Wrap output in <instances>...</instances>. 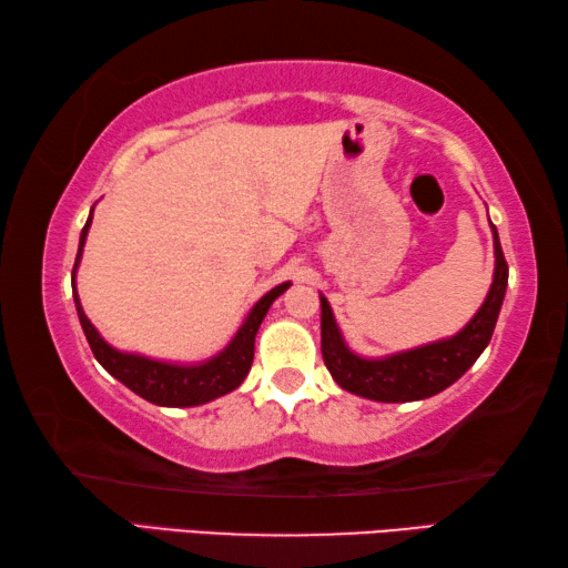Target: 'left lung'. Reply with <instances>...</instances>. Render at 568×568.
<instances>
[{
    "mask_svg": "<svg viewBox=\"0 0 568 568\" xmlns=\"http://www.w3.org/2000/svg\"><path fill=\"white\" fill-rule=\"evenodd\" d=\"M491 230L496 253L491 291L466 328L446 341L420 345V348L388 355V358H361L345 345L331 303L321 295V351L333 381L355 396L381 403H408L436 396L464 376L491 341L508 285L504 250L494 225Z\"/></svg>",
    "mask_w": 568,
    "mask_h": 568,
    "instance_id": "left-lung-1",
    "label": "left lung"
}]
</instances>
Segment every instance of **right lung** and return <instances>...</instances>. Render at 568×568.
I'll return each mask as SVG.
<instances>
[{"mask_svg":"<svg viewBox=\"0 0 568 568\" xmlns=\"http://www.w3.org/2000/svg\"><path fill=\"white\" fill-rule=\"evenodd\" d=\"M92 225V213L88 223L82 227L80 235V250H77V261L72 267V295H74V307L77 315H80L82 331L88 335V343L94 353V358L110 376L124 383L132 393H138L140 398H145L155 406H170V408H190V406H203L207 400H215L225 393L235 390L240 383L245 381L250 365H253L255 355V335L265 313L271 311V305L277 295H283L291 283L275 285L271 293H265L261 301L253 305V311L247 313L245 323L240 325L235 338L227 343L225 351H220L213 358L205 363L195 365H178V363H165V361H152L145 355L134 353H122L102 338L98 328L90 323L88 315L82 311L80 295H77L74 285V273L77 265L82 261V247L84 240H88V230Z\"/></svg>","mask_w":568,"mask_h":568,"instance_id":"right-lung-1","label":"right lung"}]
</instances>
